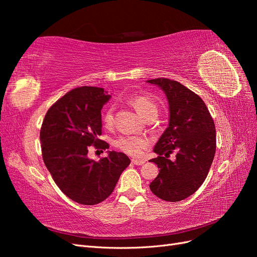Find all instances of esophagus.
<instances>
[{"label":"esophagus","mask_w":257,"mask_h":257,"mask_svg":"<svg viewBox=\"0 0 257 257\" xmlns=\"http://www.w3.org/2000/svg\"><path fill=\"white\" fill-rule=\"evenodd\" d=\"M132 163H133L134 165H143L146 163V160H135V159H133V160H132Z\"/></svg>","instance_id":"esophagus-1"}]
</instances>
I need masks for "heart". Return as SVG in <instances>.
Wrapping results in <instances>:
<instances>
[{"mask_svg":"<svg viewBox=\"0 0 257 257\" xmlns=\"http://www.w3.org/2000/svg\"><path fill=\"white\" fill-rule=\"evenodd\" d=\"M127 102L133 106L135 109L141 113L147 120L151 116H157L159 112V106L155 102L154 98L149 94H144V93H136L127 96ZM114 111L113 107H108L104 114V123L106 126H111L113 124ZM115 147L124 153L133 157H139L148 145V141L143 136H120L114 143Z\"/></svg>","mask_w":257,"mask_h":257,"instance_id":"b5f03b06","label":"heart"}]
</instances>
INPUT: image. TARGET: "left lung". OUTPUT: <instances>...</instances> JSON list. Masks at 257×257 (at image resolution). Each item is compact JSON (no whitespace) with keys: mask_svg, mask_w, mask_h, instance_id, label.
I'll return each mask as SVG.
<instances>
[{"mask_svg":"<svg viewBox=\"0 0 257 257\" xmlns=\"http://www.w3.org/2000/svg\"><path fill=\"white\" fill-rule=\"evenodd\" d=\"M148 82L159 85L169 104V125L153 149L159 157L150 160L160 168L150 190L175 203L195 193L207 178L216 149L214 122L204 100L180 82L167 78ZM173 152L176 159L170 161Z\"/></svg>","mask_w":257,"mask_h":257,"instance_id":"8db88e82","label":"left lung"}]
</instances>
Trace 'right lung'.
<instances>
[{"label": "right lung", "instance_id": "obj_1", "mask_svg": "<svg viewBox=\"0 0 257 257\" xmlns=\"http://www.w3.org/2000/svg\"><path fill=\"white\" fill-rule=\"evenodd\" d=\"M109 98L102 88H75L49 108L42 124L45 165L59 189L81 205L104 201L131 163L125 154L115 151H109L98 162L88 158L91 146L103 150L109 148L98 138L102 135L100 110Z\"/></svg>", "mask_w": 257, "mask_h": 257}]
</instances>
